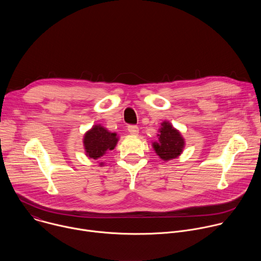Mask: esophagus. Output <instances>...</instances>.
<instances>
[{
  "label": "esophagus",
  "instance_id": "obj_1",
  "mask_svg": "<svg viewBox=\"0 0 261 261\" xmlns=\"http://www.w3.org/2000/svg\"><path fill=\"white\" fill-rule=\"evenodd\" d=\"M128 131L132 135H137L139 132V128L136 125H129L128 126Z\"/></svg>",
  "mask_w": 261,
  "mask_h": 261
}]
</instances>
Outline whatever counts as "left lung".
Listing matches in <instances>:
<instances>
[{
  "instance_id": "left-lung-1",
  "label": "left lung",
  "mask_w": 261,
  "mask_h": 261,
  "mask_svg": "<svg viewBox=\"0 0 261 261\" xmlns=\"http://www.w3.org/2000/svg\"><path fill=\"white\" fill-rule=\"evenodd\" d=\"M159 141L154 142V148L157 155L163 160H170L176 158L184 147V139L179 132L175 130L168 122L162 123L160 129Z\"/></svg>"
}]
</instances>
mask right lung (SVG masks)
<instances>
[{
    "label": "right lung",
    "instance_id": "right-lung-1",
    "mask_svg": "<svg viewBox=\"0 0 261 261\" xmlns=\"http://www.w3.org/2000/svg\"><path fill=\"white\" fill-rule=\"evenodd\" d=\"M117 142V134L108 132L101 126H94L87 132L84 139L87 155L93 159L100 158L108 151L114 150Z\"/></svg>",
    "mask_w": 261,
    "mask_h": 261
}]
</instances>
